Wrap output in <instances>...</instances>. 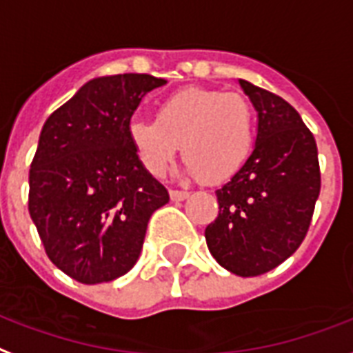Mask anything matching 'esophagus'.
<instances>
[{
  "instance_id": "1",
  "label": "esophagus",
  "mask_w": 353,
  "mask_h": 353,
  "mask_svg": "<svg viewBox=\"0 0 353 353\" xmlns=\"http://www.w3.org/2000/svg\"><path fill=\"white\" fill-rule=\"evenodd\" d=\"M169 195H171V201H184V199H188L190 196V193L188 191H182V190H171L169 191Z\"/></svg>"
}]
</instances>
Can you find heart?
<instances>
[{
	"mask_svg": "<svg viewBox=\"0 0 353 353\" xmlns=\"http://www.w3.org/2000/svg\"><path fill=\"white\" fill-rule=\"evenodd\" d=\"M254 112L243 95L221 90L182 88L157 106V119L138 117L127 136L152 176H163L180 152L185 171L217 184L232 179L254 147Z\"/></svg>",
	"mask_w": 353,
	"mask_h": 353,
	"instance_id": "heart-1",
	"label": "heart"
}]
</instances>
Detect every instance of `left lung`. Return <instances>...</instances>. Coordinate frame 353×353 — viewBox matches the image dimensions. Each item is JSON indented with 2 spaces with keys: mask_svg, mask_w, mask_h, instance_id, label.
Segmentation results:
<instances>
[{
  "mask_svg": "<svg viewBox=\"0 0 353 353\" xmlns=\"http://www.w3.org/2000/svg\"><path fill=\"white\" fill-rule=\"evenodd\" d=\"M258 112L252 154L215 191L219 215L206 243L221 267L248 278L276 269L310 230L321 193L315 138L280 95L239 79Z\"/></svg>",
  "mask_w": 353,
  "mask_h": 353,
  "instance_id": "8db88e82",
  "label": "left lung"
}]
</instances>
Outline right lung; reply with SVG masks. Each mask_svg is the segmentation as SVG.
<instances>
[{"label":"right lung","instance_id":"obj_1","mask_svg":"<svg viewBox=\"0 0 353 353\" xmlns=\"http://www.w3.org/2000/svg\"><path fill=\"white\" fill-rule=\"evenodd\" d=\"M165 81L123 73L90 81L43 123L29 171V214L48 258L94 285L127 274L169 193L127 136L141 99Z\"/></svg>","mask_w":353,"mask_h":353}]
</instances>
